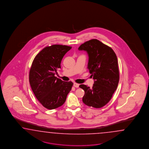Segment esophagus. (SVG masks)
I'll return each mask as SVG.
<instances>
[{"label":"esophagus","mask_w":149,"mask_h":149,"mask_svg":"<svg viewBox=\"0 0 149 149\" xmlns=\"http://www.w3.org/2000/svg\"><path fill=\"white\" fill-rule=\"evenodd\" d=\"M74 86L75 87H76V88H77V87H79V84H77V83H75V82H74Z\"/></svg>","instance_id":"esophagus-1"}]
</instances>
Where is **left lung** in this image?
Masks as SVG:
<instances>
[{"label":"left lung","mask_w":149,"mask_h":149,"mask_svg":"<svg viewBox=\"0 0 149 149\" xmlns=\"http://www.w3.org/2000/svg\"><path fill=\"white\" fill-rule=\"evenodd\" d=\"M88 55V67L94 79L93 87L80 85L85 91L84 103L100 108L108 103L117 88L119 70L117 56L113 49L97 39L87 41L79 47Z\"/></svg>","instance_id":"8db88e82"}]
</instances>
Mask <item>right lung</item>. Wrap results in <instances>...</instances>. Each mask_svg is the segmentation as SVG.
I'll use <instances>...</instances> for the list:
<instances>
[{"instance_id":"1","label":"right lung","mask_w":149,"mask_h":149,"mask_svg":"<svg viewBox=\"0 0 149 149\" xmlns=\"http://www.w3.org/2000/svg\"><path fill=\"white\" fill-rule=\"evenodd\" d=\"M71 49L66 45L47 46L33 61L29 83L36 99L46 109L51 110L62 106L72 90V81H63L54 76L61 68L64 56Z\"/></svg>"}]
</instances>
